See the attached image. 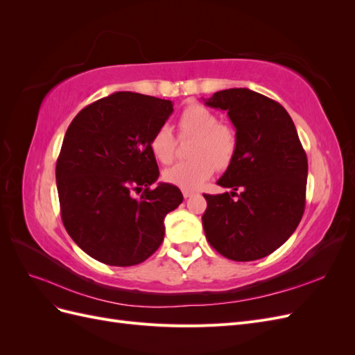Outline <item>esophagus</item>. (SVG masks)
Segmentation results:
<instances>
[{
    "label": "esophagus",
    "instance_id": "1",
    "mask_svg": "<svg viewBox=\"0 0 355 355\" xmlns=\"http://www.w3.org/2000/svg\"><path fill=\"white\" fill-rule=\"evenodd\" d=\"M192 196H196L194 191H187V189H184V197H185V198H191Z\"/></svg>",
    "mask_w": 355,
    "mask_h": 355
}]
</instances>
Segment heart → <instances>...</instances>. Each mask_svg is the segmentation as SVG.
<instances>
[{"instance_id":"obj_1","label":"heart","mask_w":355,"mask_h":355,"mask_svg":"<svg viewBox=\"0 0 355 355\" xmlns=\"http://www.w3.org/2000/svg\"><path fill=\"white\" fill-rule=\"evenodd\" d=\"M180 137H197L192 149L196 159L178 163L164 171L167 184L187 191L200 188L216 166L230 164L237 148V136L230 127L222 125L220 118L204 105L192 103L182 111L178 120ZM176 136L167 124L159 125L149 139L153 155L163 164H170L176 154Z\"/></svg>"}]
</instances>
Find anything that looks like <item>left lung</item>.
Instances as JSON below:
<instances>
[{"mask_svg":"<svg viewBox=\"0 0 355 355\" xmlns=\"http://www.w3.org/2000/svg\"><path fill=\"white\" fill-rule=\"evenodd\" d=\"M206 105L227 111L237 130L234 157L218 180L232 192L204 196L206 239L231 261L261 259L284 244L302 219L306 154L287 111L261 93L228 89L214 93Z\"/></svg>","mask_w":355,"mask_h":355,"instance_id":"left-lung-1","label":"left lung"}]
</instances>
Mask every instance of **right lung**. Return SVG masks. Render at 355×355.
<instances>
[{
    "instance_id": "1",
    "label": "right lung",
    "mask_w": 355,
    "mask_h": 355,
    "mask_svg": "<svg viewBox=\"0 0 355 355\" xmlns=\"http://www.w3.org/2000/svg\"><path fill=\"white\" fill-rule=\"evenodd\" d=\"M171 112V101L116 92L69 124L56 163L60 216L93 259L132 266L163 243L166 214L184 196L170 184L151 188L159 171L149 139Z\"/></svg>"
}]
</instances>
